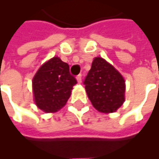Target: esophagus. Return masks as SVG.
<instances>
[{
  "instance_id": "1",
  "label": "esophagus",
  "mask_w": 159,
  "mask_h": 159,
  "mask_svg": "<svg viewBox=\"0 0 159 159\" xmlns=\"http://www.w3.org/2000/svg\"><path fill=\"white\" fill-rule=\"evenodd\" d=\"M77 82H78V83H81V82H82V74L77 75Z\"/></svg>"
}]
</instances>
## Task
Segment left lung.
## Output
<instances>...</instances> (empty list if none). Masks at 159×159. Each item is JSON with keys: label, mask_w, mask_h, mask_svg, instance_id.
<instances>
[{"label": "left lung", "mask_w": 159, "mask_h": 159, "mask_svg": "<svg viewBox=\"0 0 159 159\" xmlns=\"http://www.w3.org/2000/svg\"><path fill=\"white\" fill-rule=\"evenodd\" d=\"M83 83L92 106L100 112H115L125 102L124 77L102 57H95Z\"/></svg>", "instance_id": "8db88e82"}]
</instances>
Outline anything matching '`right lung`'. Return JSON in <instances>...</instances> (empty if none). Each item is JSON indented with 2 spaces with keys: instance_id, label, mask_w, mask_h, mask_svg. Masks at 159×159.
<instances>
[{
  "instance_id": "add662e5",
  "label": "right lung",
  "mask_w": 159,
  "mask_h": 159,
  "mask_svg": "<svg viewBox=\"0 0 159 159\" xmlns=\"http://www.w3.org/2000/svg\"><path fill=\"white\" fill-rule=\"evenodd\" d=\"M76 84L68 64L53 57L39 67L32 81L36 106L46 113L59 111L66 105Z\"/></svg>"
}]
</instances>
